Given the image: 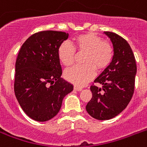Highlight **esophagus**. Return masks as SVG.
<instances>
[{"label":"esophagus","instance_id":"obj_1","mask_svg":"<svg viewBox=\"0 0 147 147\" xmlns=\"http://www.w3.org/2000/svg\"><path fill=\"white\" fill-rule=\"evenodd\" d=\"M74 90L79 92V91H82V88H80V87H77V86H75V87H74Z\"/></svg>","mask_w":147,"mask_h":147}]
</instances>
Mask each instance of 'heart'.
I'll list each match as a JSON object with an SVG mask.
<instances>
[{
	"label": "heart",
	"instance_id": "1",
	"mask_svg": "<svg viewBox=\"0 0 147 147\" xmlns=\"http://www.w3.org/2000/svg\"><path fill=\"white\" fill-rule=\"evenodd\" d=\"M78 54H85L82 66H76L68 69L65 78L75 86H84L94 78L96 69L103 71L112 62L113 48L109 41L93 33H86L74 38L73 47L69 42H63L58 49L59 61L65 67L73 65Z\"/></svg>",
	"mask_w": 147,
	"mask_h": 147
}]
</instances>
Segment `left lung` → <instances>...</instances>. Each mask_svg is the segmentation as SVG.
<instances>
[{"label":"left lung","mask_w":147,"mask_h":147,"mask_svg":"<svg viewBox=\"0 0 147 147\" xmlns=\"http://www.w3.org/2000/svg\"><path fill=\"white\" fill-rule=\"evenodd\" d=\"M103 33L113 44V58L94 81L102 87H90L92 97L86 107L87 113L98 120L114 118L126 108L133 97L136 75V60L128 42L113 32Z\"/></svg>","instance_id":"8db88e82"}]
</instances>
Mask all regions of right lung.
Masks as SVG:
<instances>
[{"label": "right lung", "mask_w": 147, "mask_h": 147, "mask_svg": "<svg viewBox=\"0 0 147 147\" xmlns=\"http://www.w3.org/2000/svg\"><path fill=\"white\" fill-rule=\"evenodd\" d=\"M69 34L43 31L32 34L21 46L15 63L14 93L30 118L45 122L58 114L73 85L61 78L58 49Z\"/></svg>", "instance_id": "1"}]
</instances>
